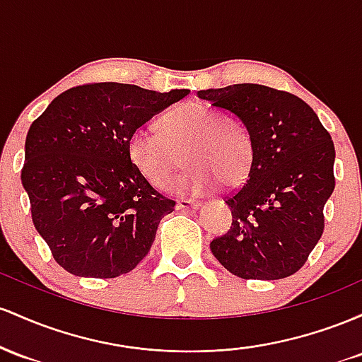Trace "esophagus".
Wrapping results in <instances>:
<instances>
[{
  "mask_svg": "<svg viewBox=\"0 0 362 362\" xmlns=\"http://www.w3.org/2000/svg\"><path fill=\"white\" fill-rule=\"evenodd\" d=\"M200 206V203L193 200H180L176 203L177 210H197Z\"/></svg>",
  "mask_w": 362,
  "mask_h": 362,
  "instance_id": "obj_1",
  "label": "esophagus"
}]
</instances>
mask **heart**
<instances>
[{
  "instance_id": "1",
  "label": "heart",
  "mask_w": 362,
  "mask_h": 362,
  "mask_svg": "<svg viewBox=\"0 0 362 362\" xmlns=\"http://www.w3.org/2000/svg\"><path fill=\"white\" fill-rule=\"evenodd\" d=\"M162 133L138 128L129 135L128 156L153 188L164 189L186 162L177 189L200 194L222 185L235 188L253 164V136L245 123L205 103H186L160 121Z\"/></svg>"
}]
</instances>
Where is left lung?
I'll return each instance as SVG.
<instances>
[{"label": "left lung", "mask_w": 362, "mask_h": 362, "mask_svg": "<svg viewBox=\"0 0 362 362\" xmlns=\"http://www.w3.org/2000/svg\"><path fill=\"white\" fill-rule=\"evenodd\" d=\"M238 117L253 136V164L243 188L226 198L233 226L210 243L221 265L241 279L296 274L323 234V206L334 193L335 147L304 100L258 83L198 92Z\"/></svg>", "instance_id": "left-lung-1"}]
</instances>
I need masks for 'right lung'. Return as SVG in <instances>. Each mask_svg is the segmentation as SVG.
<instances>
[{
  "mask_svg": "<svg viewBox=\"0 0 362 362\" xmlns=\"http://www.w3.org/2000/svg\"><path fill=\"white\" fill-rule=\"evenodd\" d=\"M188 93L116 82L78 85L30 124L22 185L32 222L64 270L115 279L147 257L160 218L176 202L138 173L128 140Z\"/></svg>",
  "mask_w": 362,
  "mask_h": 362,
  "instance_id": "obj_1",
  "label": "right lung"
}]
</instances>
